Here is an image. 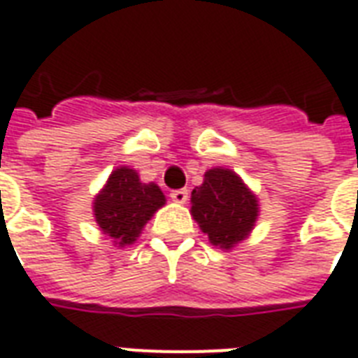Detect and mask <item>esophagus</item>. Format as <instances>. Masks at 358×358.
<instances>
[{
  "mask_svg": "<svg viewBox=\"0 0 358 358\" xmlns=\"http://www.w3.org/2000/svg\"><path fill=\"white\" fill-rule=\"evenodd\" d=\"M171 200L176 202V204H185L187 200H189V190L187 189H179V190H171Z\"/></svg>",
  "mask_w": 358,
  "mask_h": 358,
  "instance_id": "obj_1",
  "label": "esophagus"
}]
</instances>
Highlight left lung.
Returning a JSON list of instances; mask_svg holds the SVG:
<instances>
[{"instance_id": "1", "label": "left lung", "mask_w": 358, "mask_h": 358, "mask_svg": "<svg viewBox=\"0 0 358 358\" xmlns=\"http://www.w3.org/2000/svg\"><path fill=\"white\" fill-rule=\"evenodd\" d=\"M190 215L211 246L233 250L254 231L259 200L233 169L211 168L190 194Z\"/></svg>"}]
</instances>
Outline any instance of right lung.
I'll return each mask as SVG.
<instances>
[{
  "instance_id": "add662e5",
  "label": "right lung",
  "mask_w": 358,
  "mask_h": 358,
  "mask_svg": "<svg viewBox=\"0 0 358 358\" xmlns=\"http://www.w3.org/2000/svg\"><path fill=\"white\" fill-rule=\"evenodd\" d=\"M166 196L156 182H143L129 166L112 171L93 200V217L103 234L124 248L139 238L143 229L162 206Z\"/></svg>"
}]
</instances>
